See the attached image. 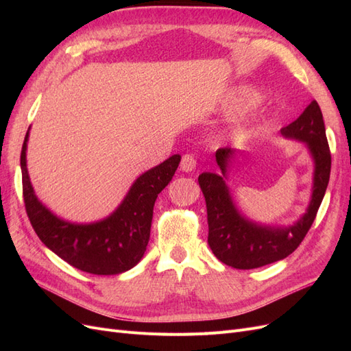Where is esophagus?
I'll use <instances>...</instances> for the list:
<instances>
[{
  "mask_svg": "<svg viewBox=\"0 0 351 351\" xmlns=\"http://www.w3.org/2000/svg\"><path fill=\"white\" fill-rule=\"evenodd\" d=\"M180 167H182V169L186 173L193 171V169L196 168V158L192 154H184L182 156V162H180Z\"/></svg>",
  "mask_w": 351,
  "mask_h": 351,
  "instance_id": "esophagus-1",
  "label": "esophagus"
}]
</instances>
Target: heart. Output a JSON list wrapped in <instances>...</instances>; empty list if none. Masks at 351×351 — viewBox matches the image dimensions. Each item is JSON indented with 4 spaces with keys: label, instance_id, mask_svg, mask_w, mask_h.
<instances>
[{
    "label": "heart",
    "instance_id": "heart-1",
    "mask_svg": "<svg viewBox=\"0 0 351 351\" xmlns=\"http://www.w3.org/2000/svg\"><path fill=\"white\" fill-rule=\"evenodd\" d=\"M254 99H256V95H254V93H246L240 101L243 104H249V102H253Z\"/></svg>",
    "mask_w": 351,
    "mask_h": 351
}]
</instances>
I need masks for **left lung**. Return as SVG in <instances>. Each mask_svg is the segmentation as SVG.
I'll use <instances>...</instances> for the list:
<instances>
[{
  "instance_id": "1",
  "label": "left lung",
  "mask_w": 351,
  "mask_h": 351,
  "mask_svg": "<svg viewBox=\"0 0 351 351\" xmlns=\"http://www.w3.org/2000/svg\"><path fill=\"white\" fill-rule=\"evenodd\" d=\"M281 133L299 139L309 146L315 159V182L309 209L304 217L290 228L261 227L244 219L232 204L224 178L204 173L197 182L206 202L208 244L215 256L236 269H253L281 261L291 254L311 230L319 209L331 173V151L325 133L322 111L312 101L299 119L285 125ZM234 154L231 147L217 151V164L226 174L227 162Z\"/></svg>"
}]
</instances>
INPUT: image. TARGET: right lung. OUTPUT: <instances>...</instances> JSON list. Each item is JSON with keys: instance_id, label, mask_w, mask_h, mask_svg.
<instances>
[{"instance_id": "obj_1", "label": "right lung", "mask_w": 351, "mask_h": 351, "mask_svg": "<svg viewBox=\"0 0 351 351\" xmlns=\"http://www.w3.org/2000/svg\"><path fill=\"white\" fill-rule=\"evenodd\" d=\"M20 154L26 214L40 241L71 267L93 275H115L139 262L151 236L154 205L171 182L180 155L149 169L136 180L129 195L111 217L97 224L76 226L61 221L36 199L26 168V142Z\"/></svg>"}]
</instances>
